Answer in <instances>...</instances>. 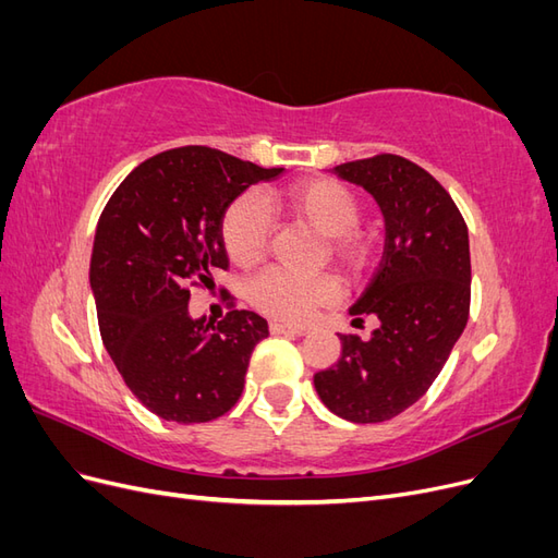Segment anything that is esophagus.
I'll return each mask as SVG.
<instances>
[{"mask_svg":"<svg viewBox=\"0 0 558 558\" xmlns=\"http://www.w3.org/2000/svg\"><path fill=\"white\" fill-rule=\"evenodd\" d=\"M269 330H272V335H302L305 332V328L302 326L283 324V320H272V324H269Z\"/></svg>","mask_w":558,"mask_h":558,"instance_id":"esophagus-1","label":"esophagus"}]
</instances>
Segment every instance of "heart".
Returning <instances> with one entry per match:
<instances>
[{
  "label": "heart",
  "instance_id": "b5f03b06",
  "mask_svg": "<svg viewBox=\"0 0 558 558\" xmlns=\"http://www.w3.org/2000/svg\"><path fill=\"white\" fill-rule=\"evenodd\" d=\"M269 202L272 197L260 199L256 193H244L226 209L221 242L234 265L248 269L265 258L272 238ZM277 202L300 221L326 234L332 258L349 275H361L373 260V242L359 228L361 199L349 185L335 179H302L286 185ZM337 295L340 286L332 277H300L281 267L265 269L248 286L253 305L291 324L305 320L320 305H330Z\"/></svg>",
  "mask_w": 558,
  "mask_h": 558
}]
</instances>
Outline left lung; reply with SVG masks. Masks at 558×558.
<instances>
[{"instance_id": "1", "label": "left lung", "mask_w": 558, "mask_h": 558, "mask_svg": "<svg viewBox=\"0 0 558 558\" xmlns=\"http://www.w3.org/2000/svg\"><path fill=\"white\" fill-rule=\"evenodd\" d=\"M335 174L363 185L384 214L381 263L349 310L353 320L377 316L379 328L367 342L340 335V361L314 386L332 414L381 424L428 391L468 324V226L440 181L408 158L381 154Z\"/></svg>"}]
</instances>
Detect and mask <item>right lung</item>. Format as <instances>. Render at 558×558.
<instances>
[{
  "label": "right lung",
  "instance_id": "add662e5",
  "mask_svg": "<svg viewBox=\"0 0 558 558\" xmlns=\"http://www.w3.org/2000/svg\"><path fill=\"white\" fill-rule=\"evenodd\" d=\"M281 172L209 146L170 148L134 167L99 216L90 258L99 335L134 398L165 421L205 424L244 391L267 320L246 310L218 324L191 318L189 300L228 267L230 202Z\"/></svg>",
  "mask_w": 558,
  "mask_h": 558
}]
</instances>
